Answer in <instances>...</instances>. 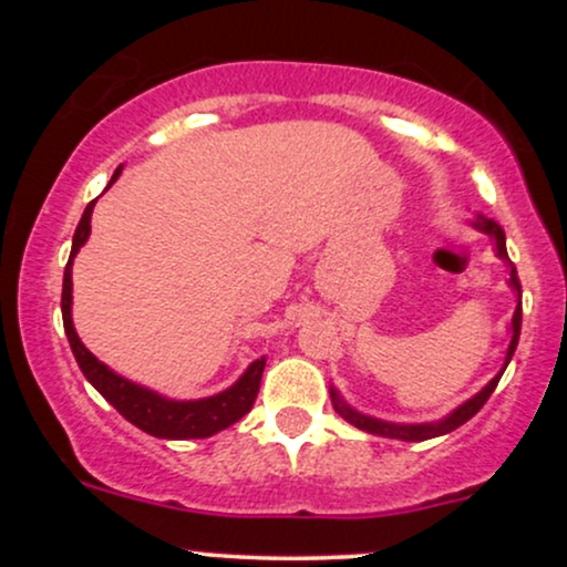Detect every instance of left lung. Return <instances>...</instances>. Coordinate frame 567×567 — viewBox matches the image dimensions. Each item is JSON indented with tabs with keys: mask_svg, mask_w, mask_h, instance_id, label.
<instances>
[{
	"mask_svg": "<svg viewBox=\"0 0 567 567\" xmlns=\"http://www.w3.org/2000/svg\"><path fill=\"white\" fill-rule=\"evenodd\" d=\"M474 226L477 229H483L485 234H491L493 239H496V250L498 256L504 258V261H509V256H506V237H504V229L496 224V220L491 218H483L480 216L474 220ZM512 288L517 290L519 296V303L517 309H514V317H512V343H509V351H506V362H504V370L509 365L514 349H517V341H519V328H523V288H519V277H517V269L512 266V277H509ZM504 370L493 379L487 386L480 392L477 396H472L470 402H464L458 410H453L451 415H447L445 421H437V424H386V421H379V419H370V415H362L357 413V410H351L347 402L338 396L336 389H330V396H333V408L338 410V415H343V419L349 421V424H354L357 429H362V432H370V434H379V437H392V440H408V442H421V440H432V437H440V434H447L453 432V429H458L461 424H466V421L472 419V415L480 413V408L485 405L487 400H491V394L496 392L501 375H504Z\"/></svg>",
	"mask_w": 567,
	"mask_h": 567,
	"instance_id": "left-lung-1",
	"label": "left lung"
}]
</instances>
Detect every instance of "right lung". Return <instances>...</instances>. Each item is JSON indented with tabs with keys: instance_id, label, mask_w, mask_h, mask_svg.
<instances>
[{
	"instance_id": "1",
	"label": "right lung",
	"mask_w": 567,
	"mask_h": 567,
	"mask_svg": "<svg viewBox=\"0 0 567 567\" xmlns=\"http://www.w3.org/2000/svg\"><path fill=\"white\" fill-rule=\"evenodd\" d=\"M122 167H116L112 175V184L120 175ZM109 184V186H112ZM95 199L84 207L80 226L74 231V243H71V256L63 271V296H61V311H63V330L74 351L76 362H80L84 379L106 396V402L120 410V415H125L133 426H138L141 432L152 434V437L162 440H202L210 437V434L220 432V429L231 426L234 421L243 419L245 413H250L252 402H256L258 389H261V375L266 360L252 362L245 370V375L234 383L231 389L220 392L216 396H207V400H194V402H175L165 400V396L148 392V389L135 386L109 370L103 362H97L84 343L76 336L74 324H71V261H74L76 250L84 245V239L90 237V216H93Z\"/></svg>"
}]
</instances>
